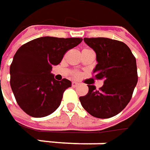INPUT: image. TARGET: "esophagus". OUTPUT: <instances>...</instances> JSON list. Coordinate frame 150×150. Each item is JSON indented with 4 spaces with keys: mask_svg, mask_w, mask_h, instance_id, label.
<instances>
[{
    "mask_svg": "<svg viewBox=\"0 0 150 150\" xmlns=\"http://www.w3.org/2000/svg\"><path fill=\"white\" fill-rule=\"evenodd\" d=\"M78 85V83H77V82H75V81L72 82V87H77Z\"/></svg>",
    "mask_w": 150,
    "mask_h": 150,
    "instance_id": "esophagus-1",
    "label": "esophagus"
}]
</instances>
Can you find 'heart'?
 <instances>
[{
	"label": "heart",
	"mask_w": 150,
	"mask_h": 150,
	"mask_svg": "<svg viewBox=\"0 0 150 150\" xmlns=\"http://www.w3.org/2000/svg\"><path fill=\"white\" fill-rule=\"evenodd\" d=\"M74 76H75V77H78V76H79V73H78V72H75V73H74Z\"/></svg>",
	"instance_id": "obj_1"
}]
</instances>
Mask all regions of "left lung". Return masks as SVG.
Returning a JSON list of instances; mask_svg holds the SVG:
<instances>
[{
  "instance_id": "1",
  "label": "left lung",
  "mask_w": 150,
  "mask_h": 150,
  "mask_svg": "<svg viewBox=\"0 0 150 150\" xmlns=\"http://www.w3.org/2000/svg\"><path fill=\"white\" fill-rule=\"evenodd\" d=\"M83 40L96 52L98 64L93 73L96 78L103 80V85L99 90L88 85V93L79 100L92 116L111 118L121 112L132 98L138 82L135 57L126 44L117 40L105 38Z\"/></svg>"
}]
</instances>
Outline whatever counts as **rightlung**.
<instances>
[{"label": "right lung", "instance_id": "right-lung-1", "mask_svg": "<svg viewBox=\"0 0 150 150\" xmlns=\"http://www.w3.org/2000/svg\"><path fill=\"white\" fill-rule=\"evenodd\" d=\"M83 38L42 37L22 45L10 67V84L20 108L28 115L42 118L60 106L64 91L71 81H57L51 73L68 50Z\"/></svg>", "mask_w": 150, "mask_h": 150}]
</instances>
